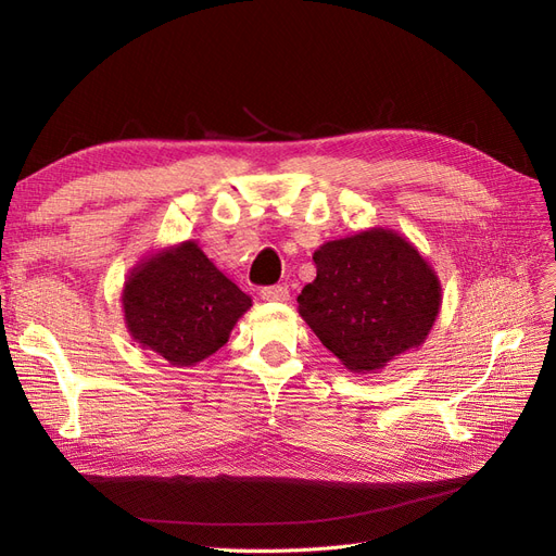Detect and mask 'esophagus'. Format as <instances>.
Returning a JSON list of instances; mask_svg holds the SVG:
<instances>
[{
    "instance_id": "esophagus-1",
    "label": "esophagus",
    "mask_w": 556,
    "mask_h": 556,
    "mask_svg": "<svg viewBox=\"0 0 556 556\" xmlns=\"http://www.w3.org/2000/svg\"><path fill=\"white\" fill-rule=\"evenodd\" d=\"M262 299L271 301V304H285V301H290V290L282 288V285H276V288H264Z\"/></svg>"
}]
</instances>
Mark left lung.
Instances as JSON below:
<instances>
[{"mask_svg": "<svg viewBox=\"0 0 556 556\" xmlns=\"http://www.w3.org/2000/svg\"><path fill=\"white\" fill-rule=\"evenodd\" d=\"M317 276L296 296L299 315L350 374H380L419 350L441 313L431 262L403 233L368 227L313 252Z\"/></svg>", "mask_w": 556, "mask_h": 556, "instance_id": "obj_1", "label": "left lung"}]
</instances>
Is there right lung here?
<instances>
[{
    "label": "right lung",
    "mask_w": 556,
    "mask_h": 556,
    "mask_svg": "<svg viewBox=\"0 0 556 556\" xmlns=\"http://www.w3.org/2000/svg\"><path fill=\"white\" fill-rule=\"evenodd\" d=\"M121 304L134 343L172 366H197L229 341L252 299L188 239L134 264Z\"/></svg>",
    "instance_id": "right-lung-1"
}]
</instances>
